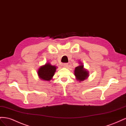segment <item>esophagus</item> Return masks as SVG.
<instances>
[{
  "instance_id": "34e87169",
  "label": "esophagus",
  "mask_w": 126,
  "mask_h": 126,
  "mask_svg": "<svg viewBox=\"0 0 126 126\" xmlns=\"http://www.w3.org/2000/svg\"><path fill=\"white\" fill-rule=\"evenodd\" d=\"M63 66L64 68H67L68 66V64L67 63H63Z\"/></svg>"
}]
</instances>
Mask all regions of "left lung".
<instances>
[{
    "label": "left lung",
    "instance_id": "obj_1",
    "mask_svg": "<svg viewBox=\"0 0 126 126\" xmlns=\"http://www.w3.org/2000/svg\"><path fill=\"white\" fill-rule=\"evenodd\" d=\"M79 65L76 67L74 70L76 79L79 82L84 81L89 77V71L83 67V64L80 62Z\"/></svg>",
    "mask_w": 126,
    "mask_h": 126
}]
</instances>
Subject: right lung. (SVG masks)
<instances>
[{
  "mask_svg": "<svg viewBox=\"0 0 126 126\" xmlns=\"http://www.w3.org/2000/svg\"><path fill=\"white\" fill-rule=\"evenodd\" d=\"M57 68L56 66L51 65L50 63H47L39 68L37 74L41 80L49 81L52 79Z\"/></svg>",
  "mask_w": 126,
  "mask_h": 126,
  "instance_id": "1",
  "label": "right lung"
}]
</instances>
